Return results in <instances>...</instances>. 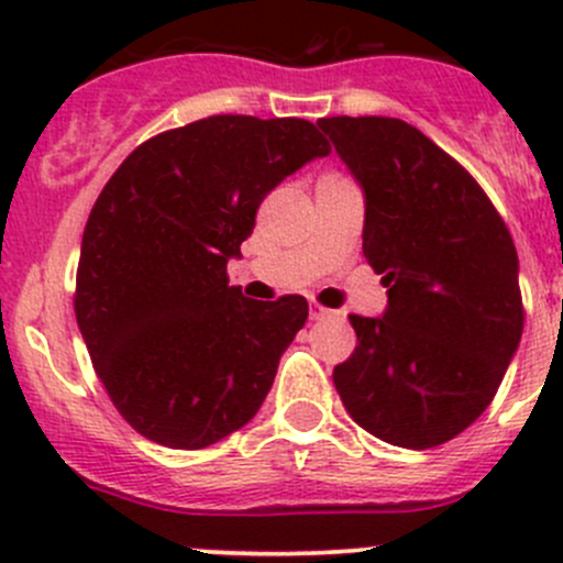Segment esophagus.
Instances as JSON below:
<instances>
[{"instance_id": "esophagus-1", "label": "esophagus", "mask_w": 563, "mask_h": 563, "mask_svg": "<svg viewBox=\"0 0 563 563\" xmlns=\"http://www.w3.org/2000/svg\"><path fill=\"white\" fill-rule=\"evenodd\" d=\"M329 316H334V310L323 308V305H318V302H310V321H323V318H329Z\"/></svg>"}]
</instances>
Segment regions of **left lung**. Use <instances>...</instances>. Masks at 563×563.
Returning a JSON list of instances; mask_svg holds the SVG:
<instances>
[{
  "instance_id": "1",
  "label": "left lung",
  "mask_w": 563,
  "mask_h": 563,
  "mask_svg": "<svg viewBox=\"0 0 563 563\" xmlns=\"http://www.w3.org/2000/svg\"><path fill=\"white\" fill-rule=\"evenodd\" d=\"M318 128L365 187L362 250L389 288L382 318L349 316L356 349L334 389L387 444H446L490 406L523 334L512 234L479 181L413 124L327 117Z\"/></svg>"
}]
</instances>
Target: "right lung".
I'll use <instances>...</instances> for the list:
<instances>
[{
  "instance_id": "1",
  "label": "right lung",
  "mask_w": 563,
  "mask_h": 563,
  "mask_svg": "<svg viewBox=\"0 0 563 563\" xmlns=\"http://www.w3.org/2000/svg\"><path fill=\"white\" fill-rule=\"evenodd\" d=\"M329 152L308 119L214 113L152 135L108 179L84 229L73 308L135 433L203 450L255 417L308 302L242 297L225 264L266 192Z\"/></svg>"
}]
</instances>
